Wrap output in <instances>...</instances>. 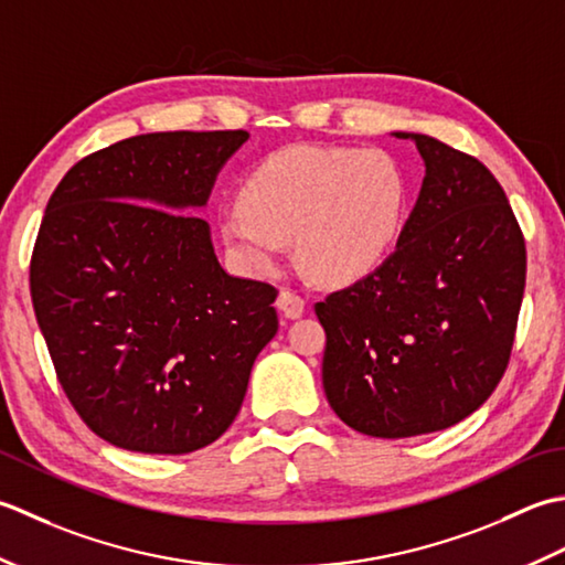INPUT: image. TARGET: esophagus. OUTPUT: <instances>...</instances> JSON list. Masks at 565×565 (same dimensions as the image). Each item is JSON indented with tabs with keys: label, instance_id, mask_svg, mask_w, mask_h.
Listing matches in <instances>:
<instances>
[{
	"label": "esophagus",
	"instance_id": "34e87169",
	"mask_svg": "<svg viewBox=\"0 0 565 565\" xmlns=\"http://www.w3.org/2000/svg\"><path fill=\"white\" fill-rule=\"evenodd\" d=\"M278 309L287 319H299L305 312V297H299L292 290H282L278 295Z\"/></svg>",
	"mask_w": 565,
	"mask_h": 565
}]
</instances>
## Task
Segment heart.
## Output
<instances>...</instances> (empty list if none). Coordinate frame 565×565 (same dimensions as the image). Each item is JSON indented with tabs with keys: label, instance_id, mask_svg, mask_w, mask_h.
Returning a JSON list of instances; mask_svg holds the SVG:
<instances>
[{
	"label": "heart",
	"instance_id": "obj_1",
	"mask_svg": "<svg viewBox=\"0 0 565 565\" xmlns=\"http://www.w3.org/2000/svg\"><path fill=\"white\" fill-rule=\"evenodd\" d=\"M405 202V178L387 153L292 146L246 178L236 210L218 218V241L238 270L268 275L295 238L315 278L349 282L395 248Z\"/></svg>",
	"mask_w": 565,
	"mask_h": 565
}]
</instances>
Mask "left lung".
Here are the masks:
<instances>
[{
    "label": "left lung",
    "mask_w": 565,
    "mask_h": 565,
    "mask_svg": "<svg viewBox=\"0 0 565 565\" xmlns=\"http://www.w3.org/2000/svg\"><path fill=\"white\" fill-rule=\"evenodd\" d=\"M419 198L395 250L315 305L327 331L321 383L351 429L407 439L454 427L508 367L526 250L504 190L478 158L427 134Z\"/></svg>",
    "instance_id": "left-lung-1"
}]
</instances>
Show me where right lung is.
Here are the masks:
<instances>
[{
	"mask_svg": "<svg viewBox=\"0 0 565 565\" xmlns=\"http://www.w3.org/2000/svg\"><path fill=\"white\" fill-rule=\"evenodd\" d=\"M248 131L141 134L67 170L31 299L57 380L102 439L180 456L216 441L278 333L273 285L218 263L198 212Z\"/></svg>",
	"mask_w": 565,
	"mask_h": 565,
	"instance_id": "add662e5",
	"label": "right lung"
}]
</instances>
